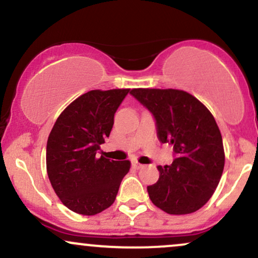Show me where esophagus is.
Returning <instances> with one entry per match:
<instances>
[{
  "label": "esophagus",
  "instance_id": "1",
  "mask_svg": "<svg viewBox=\"0 0 258 258\" xmlns=\"http://www.w3.org/2000/svg\"><path fill=\"white\" fill-rule=\"evenodd\" d=\"M132 165H133V167L137 168V170H138V168H142V167H143V165L139 164L138 161H133V162H132Z\"/></svg>",
  "mask_w": 258,
  "mask_h": 258
}]
</instances>
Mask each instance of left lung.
Returning a JSON list of instances; mask_svg holds the SVG:
<instances>
[{"label": "left lung", "mask_w": 258, "mask_h": 258, "mask_svg": "<svg viewBox=\"0 0 258 258\" xmlns=\"http://www.w3.org/2000/svg\"><path fill=\"white\" fill-rule=\"evenodd\" d=\"M130 93L153 112L158 137L177 158L158 166L159 180L148 186L156 207L170 215L201 209L215 193L224 168V149L214 115L188 92L173 88H133Z\"/></svg>", "instance_id": "1"}]
</instances>
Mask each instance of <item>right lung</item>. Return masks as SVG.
I'll list each match as a JSON object with an SVG mask.
<instances>
[{"label": "right lung", "instance_id": "obj_1", "mask_svg": "<svg viewBox=\"0 0 258 258\" xmlns=\"http://www.w3.org/2000/svg\"><path fill=\"white\" fill-rule=\"evenodd\" d=\"M128 92L115 88L82 94L61 111L49 133L47 174L61 203L76 214L93 216L110 207L130 171V160L97 158Z\"/></svg>", "mask_w": 258, "mask_h": 258}]
</instances>
